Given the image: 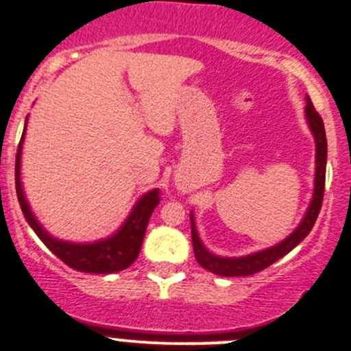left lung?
I'll return each mask as SVG.
<instances>
[{
  "instance_id": "obj_1",
  "label": "left lung",
  "mask_w": 351,
  "mask_h": 351,
  "mask_svg": "<svg viewBox=\"0 0 351 351\" xmlns=\"http://www.w3.org/2000/svg\"><path fill=\"white\" fill-rule=\"evenodd\" d=\"M306 117L309 122L311 130L316 139V189H314V197L311 202V207L307 210L306 217L300 222L299 228L284 239L277 246L270 247V250L260 251V253L250 254L244 258H221L214 256L208 253L204 246H202L200 239L195 231V224H193L192 217V243L193 251H195V260L198 261L202 268L212 271L221 277H247V275L258 274V271L265 270L270 267L271 263L280 260L285 256L289 251H292L313 229L314 222H316L317 215H319L321 205H323L324 197V182H326V156H328V143H326V132H324V123L321 119L319 113L314 108L313 101L307 98V107H306Z\"/></svg>"
}]
</instances>
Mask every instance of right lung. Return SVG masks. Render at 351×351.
Here are the masks:
<instances>
[{
    "label": "right lung",
    "mask_w": 351,
    "mask_h": 351,
    "mask_svg": "<svg viewBox=\"0 0 351 351\" xmlns=\"http://www.w3.org/2000/svg\"><path fill=\"white\" fill-rule=\"evenodd\" d=\"M25 136V130H23ZM23 136L20 139L19 151H16L15 162V186L16 195H19L20 207L28 224L32 226L42 243L59 258L67 267L74 268L77 271H86V274H115V271L129 268L139 256L141 246H143L144 234H146L147 222H149L151 214L159 204V190L146 193L132 210L130 217L127 219L125 224L122 226L119 232L107 241H100L95 244H71L62 243L58 239L51 238L47 232L42 229V226L35 221L34 214L30 212L27 200L23 197L22 183H20V153H22Z\"/></svg>",
    "instance_id": "1"
}]
</instances>
